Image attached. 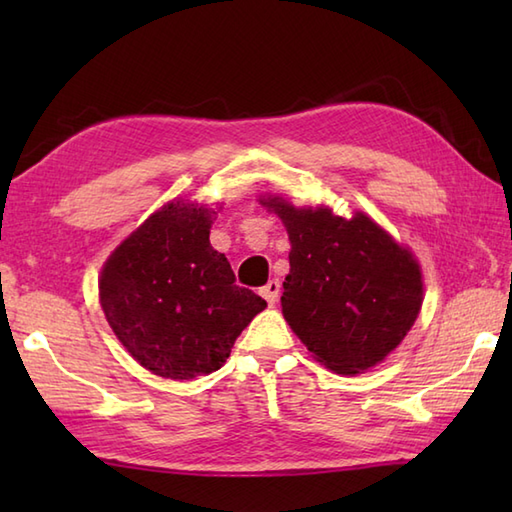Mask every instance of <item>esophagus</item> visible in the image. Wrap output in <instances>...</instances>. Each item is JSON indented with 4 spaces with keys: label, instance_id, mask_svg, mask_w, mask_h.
I'll use <instances>...</instances> for the list:
<instances>
[{
    "label": "esophagus",
    "instance_id": "1",
    "mask_svg": "<svg viewBox=\"0 0 512 512\" xmlns=\"http://www.w3.org/2000/svg\"><path fill=\"white\" fill-rule=\"evenodd\" d=\"M279 290H281L279 279H270L268 284L262 288V297L270 303V306H273V303H275L277 297H279Z\"/></svg>",
    "mask_w": 512,
    "mask_h": 512
}]
</instances>
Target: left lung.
<instances>
[{
	"instance_id": "1",
	"label": "left lung",
	"mask_w": 512,
	"mask_h": 512,
	"mask_svg": "<svg viewBox=\"0 0 512 512\" xmlns=\"http://www.w3.org/2000/svg\"><path fill=\"white\" fill-rule=\"evenodd\" d=\"M284 222L290 273L281 308L319 363L361 374L396 350L422 306L420 266L372 217L262 200Z\"/></svg>"
}]
</instances>
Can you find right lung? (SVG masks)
Segmentation results:
<instances>
[{
	"label": "right lung",
	"instance_id": "right-lung-1",
	"mask_svg": "<svg viewBox=\"0 0 512 512\" xmlns=\"http://www.w3.org/2000/svg\"><path fill=\"white\" fill-rule=\"evenodd\" d=\"M215 211L173 200L149 215L103 266L101 308L151 374L189 380L220 369L266 301L235 286L209 242Z\"/></svg>",
	"mask_w": 512,
	"mask_h": 512
}]
</instances>
